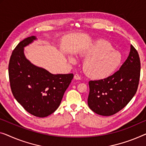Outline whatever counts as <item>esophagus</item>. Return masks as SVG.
<instances>
[{"instance_id":"obj_1","label":"esophagus","mask_w":146,"mask_h":146,"mask_svg":"<svg viewBox=\"0 0 146 146\" xmlns=\"http://www.w3.org/2000/svg\"><path fill=\"white\" fill-rule=\"evenodd\" d=\"M74 79H76V80H80V77L79 74H75V75H74Z\"/></svg>"}]
</instances>
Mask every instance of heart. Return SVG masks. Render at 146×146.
<instances>
[{"label":"heart","mask_w":146,"mask_h":146,"mask_svg":"<svg viewBox=\"0 0 146 146\" xmlns=\"http://www.w3.org/2000/svg\"><path fill=\"white\" fill-rule=\"evenodd\" d=\"M110 42L100 40L89 47L81 54L87 58L83 69L88 77L94 79H103L110 77L118 68L121 62V54L113 50ZM71 63H75L73 58H69Z\"/></svg>","instance_id":"1"}]
</instances>
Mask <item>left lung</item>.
Wrapping results in <instances>:
<instances>
[{
	"label": "left lung",
	"instance_id": "obj_1",
	"mask_svg": "<svg viewBox=\"0 0 146 146\" xmlns=\"http://www.w3.org/2000/svg\"><path fill=\"white\" fill-rule=\"evenodd\" d=\"M140 77V57L131 44L129 55L118 71L106 79L89 81L88 107L103 116L117 113L135 95Z\"/></svg>",
	"mask_w": 146,
	"mask_h": 146
}]
</instances>
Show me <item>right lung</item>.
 Instances as JSON below:
<instances>
[{
    "label": "right lung",
    "mask_w": 146,
    "mask_h": 146,
    "mask_svg": "<svg viewBox=\"0 0 146 146\" xmlns=\"http://www.w3.org/2000/svg\"><path fill=\"white\" fill-rule=\"evenodd\" d=\"M36 39L35 36L21 40L16 46L8 65L12 92L29 113L38 117L51 115L59 107L73 74L53 75L26 59L23 48Z\"/></svg>",
    "instance_id": "obj_1"
}]
</instances>
